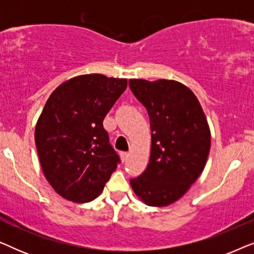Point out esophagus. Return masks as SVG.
I'll use <instances>...</instances> for the list:
<instances>
[{
    "instance_id": "esophagus-1",
    "label": "esophagus",
    "mask_w": 254,
    "mask_h": 254,
    "mask_svg": "<svg viewBox=\"0 0 254 254\" xmlns=\"http://www.w3.org/2000/svg\"><path fill=\"white\" fill-rule=\"evenodd\" d=\"M128 156H129V154H128V152H121V158H123L124 162L127 161Z\"/></svg>"
}]
</instances>
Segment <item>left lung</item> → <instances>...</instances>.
Returning <instances> with one entry per match:
<instances>
[{
	"instance_id": "obj_1",
	"label": "left lung",
	"mask_w": 254,
	"mask_h": 254,
	"mask_svg": "<svg viewBox=\"0 0 254 254\" xmlns=\"http://www.w3.org/2000/svg\"><path fill=\"white\" fill-rule=\"evenodd\" d=\"M150 119L151 150L144 172L130 179L134 193L152 207L180 199L199 178L210 149V130L199 100L182 83L129 79Z\"/></svg>"
}]
</instances>
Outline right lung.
I'll use <instances>...</instances> for the list:
<instances>
[{"label": "right lung", "instance_id": "add662e5", "mask_svg": "<svg viewBox=\"0 0 254 254\" xmlns=\"http://www.w3.org/2000/svg\"><path fill=\"white\" fill-rule=\"evenodd\" d=\"M126 88L127 79L82 75L48 98L34 138L44 175L64 199L92 201L117 170L120 157L103 121Z\"/></svg>", "mask_w": 254, "mask_h": 254}]
</instances>
